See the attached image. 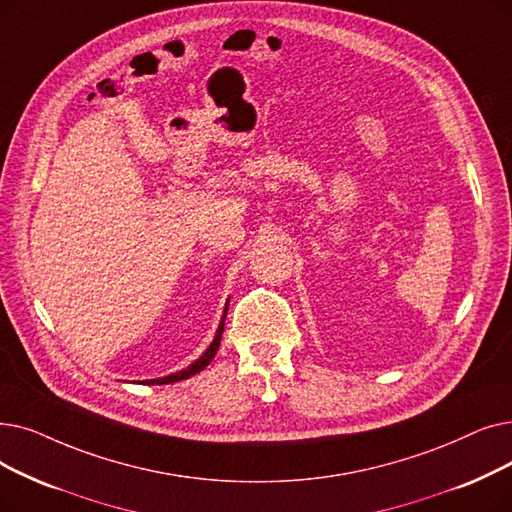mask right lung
Here are the masks:
<instances>
[{
  "mask_svg": "<svg viewBox=\"0 0 512 512\" xmlns=\"http://www.w3.org/2000/svg\"><path fill=\"white\" fill-rule=\"evenodd\" d=\"M230 303V301H228ZM228 303L224 307V316H221V322L217 326V332L215 337L211 341V345L205 349V353L201 355V358L194 360L188 368L180 370V372H173V374H167V376H161V379H150V381H142L146 385H169V383H177V381H184V379H190V376H194L196 372H201L209 366V362L215 358V353L219 349V343H221V335H224V324H226V314H228Z\"/></svg>",
  "mask_w": 512,
  "mask_h": 512,
  "instance_id": "1",
  "label": "right lung"
}]
</instances>
